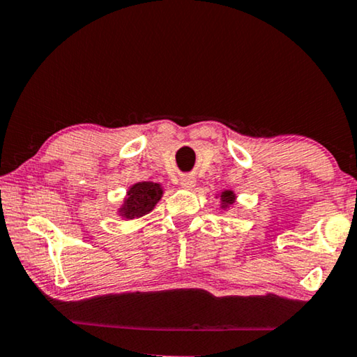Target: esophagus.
I'll list each match as a JSON object with an SVG mask.
<instances>
[{"mask_svg": "<svg viewBox=\"0 0 357 357\" xmlns=\"http://www.w3.org/2000/svg\"><path fill=\"white\" fill-rule=\"evenodd\" d=\"M181 185H183L184 189H192L195 185V179L194 176H183L181 178Z\"/></svg>", "mask_w": 357, "mask_h": 357, "instance_id": "34e87169", "label": "esophagus"}]
</instances>
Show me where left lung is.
Wrapping results in <instances>:
<instances>
[{"label": "left lung", "mask_w": 357, "mask_h": 357, "mask_svg": "<svg viewBox=\"0 0 357 357\" xmlns=\"http://www.w3.org/2000/svg\"><path fill=\"white\" fill-rule=\"evenodd\" d=\"M235 194L234 190H222L220 192V208H229L235 203Z\"/></svg>", "instance_id": "8db88e82"}]
</instances>
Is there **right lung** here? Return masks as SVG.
<instances>
[{
    "instance_id": "right-lung-1",
    "label": "right lung",
    "mask_w": 357,
    "mask_h": 357,
    "mask_svg": "<svg viewBox=\"0 0 357 357\" xmlns=\"http://www.w3.org/2000/svg\"><path fill=\"white\" fill-rule=\"evenodd\" d=\"M163 189L160 184L143 181V183L133 184L128 189L123 205L119 208V214L126 219L141 218L151 213L154 206L162 199Z\"/></svg>"
}]
</instances>
